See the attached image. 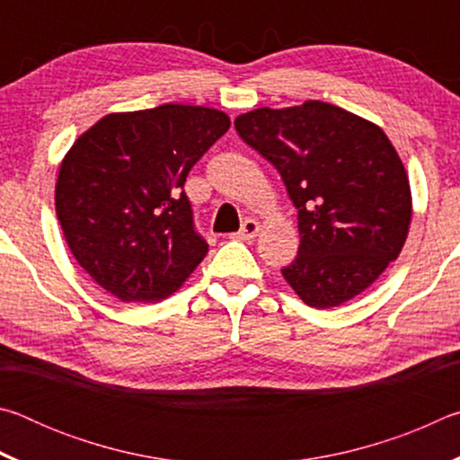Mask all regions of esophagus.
<instances>
[{
	"mask_svg": "<svg viewBox=\"0 0 460 460\" xmlns=\"http://www.w3.org/2000/svg\"><path fill=\"white\" fill-rule=\"evenodd\" d=\"M258 233H260V223L255 221V219H245L243 225H241V229L233 237L249 241V239H253L255 235H258Z\"/></svg>",
	"mask_w": 460,
	"mask_h": 460,
	"instance_id": "obj_1",
	"label": "esophagus"
}]
</instances>
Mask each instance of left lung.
Wrapping results in <instances>:
<instances>
[{
    "mask_svg": "<svg viewBox=\"0 0 460 460\" xmlns=\"http://www.w3.org/2000/svg\"><path fill=\"white\" fill-rule=\"evenodd\" d=\"M241 139L276 166L298 208L300 247L282 270L313 308L355 298L406 243L410 181L376 123L323 101L239 115Z\"/></svg>",
    "mask_w": 460,
    "mask_h": 460,
    "instance_id": "left-lung-1",
    "label": "left lung"
}]
</instances>
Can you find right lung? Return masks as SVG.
<instances>
[{"label":"right lung","mask_w":460,"mask_h":460,"mask_svg":"<svg viewBox=\"0 0 460 460\" xmlns=\"http://www.w3.org/2000/svg\"><path fill=\"white\" fill-rule=\"evenodd\" d=\"M223 111L166 103L109 113L62 160L57 215L75 260L121 302H158L208 252L182 186L229 129Z\"/></svg>","instance_id":"1"}]
</instances>
